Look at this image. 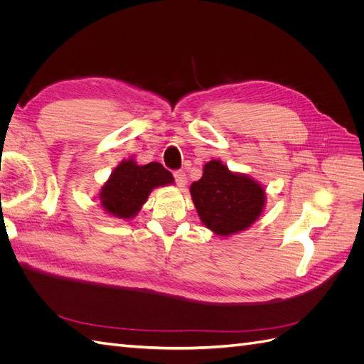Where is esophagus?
<instances>
[{"mask_svg": "<svg viewBox=\"0 0 364 364\" xmlns=\"http://www.w3.org/2000/svg\"><path fill=\"white\" fill-rule=\"evenodd\" d=\"M173 178H174V182L178 186H185L186 183V174L183 171H174L173 173Z\"/></svg>", "mask_w": 364, "mask_h": 364, "instance_id": "obj_1", "label": "esophagus"}]
</instances>
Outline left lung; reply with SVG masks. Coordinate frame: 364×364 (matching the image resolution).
<instances>
[{
    "label": "left lung",
    "mask_w": 364,
    "mask_h": 364,
    "mask_svg": "<svg viewBox=\"0 0 364 364\" xmlns=\"http://www.w3.org/2000/svg\"><path fill=\"white\" fill-rule=\"evenodd\" d=\"M191 197L202 223L217 235L249 228L264 208L262 186L247 176L229 171L220 161H209L200 181L191 185Z\"/></svg>",
    "instance_id": "8db88e82"
}]
</instances>
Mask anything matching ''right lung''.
Instances as JSON below:
<instances>
[{
  "instance_id": "1",
  "label": "right lung",
  "mask_w": 364,
  "mask_h": 364,
  "mask_svg": "<svg viewBox=\"0 0 364 364\" xmlns=\"http://www.w3.org/2000/svg\"><path fill=\"white\" fill-rule=\"evenodd\" d=\"M167 183H173V176L159 162L136 165L134 161H123L105 183L100 200L109 214L130 218L146 203L153 188Z\"/></svg>"
}]
</instances>
